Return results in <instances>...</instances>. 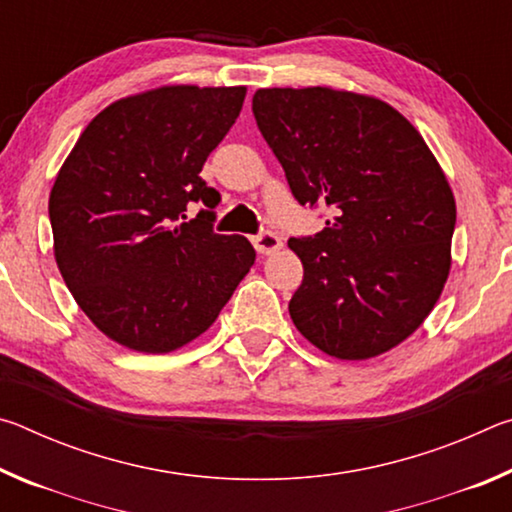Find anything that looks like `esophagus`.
I'll return each mask as SVG.
<instances>
[{"label":"esophagus","instance_id":"34e87169","mask_svg":"<svg viewBox=\"0 0 512 512\" xmlns=\"http://www.w3.org/2000/svg\"><path fill=\"white\" fill-rule=\"evenodd\" d=\"M253 246L257 248L259 255H273L282 248V239L277 237L275 232L262 230V232H257V235H253Z\"/></svg>","mask_w":512,"mask_h":512}]
</instances>
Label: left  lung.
Instances as JSON below:
<instances>
[{
  "instance_id": "1",
  "label": "left lung",
  "mask_w": 512,
  "mask_h": 512,
  "mask_svg": "<svg viewBox=\"0 0 512 512\" xmlns=\"http://www.w3.org/2000/svg\"><path fill=\"white\" fill-rule=\"evenodd\" d=\"M253 115L300 205L332 210L291 237L305 266L293 325L336 359H370L411 336L449 275L456 203L440 164L388 103L332 88L257 90Z\"/></svg>"
}]
</instances>
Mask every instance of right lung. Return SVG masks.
<instances>
[{
  "instance_id": "obj_1",
  "label": "right lung",
  "mask_w": 512,
  "mask_h": 512,
  "mask_svg": "<svg viewBox=\"0 0 512 512\" xmlns=\"http://www.w3.org/2000/svg\"><path fill=\"white\" fill-rule=\"evenodd\" d=\"M246 88L169 85L115 101L81 133L49 196L60 275L103 334L137 352L194 341L255 264L246 237L216 235L221 194L203 164ZM206 207L185 222L186 205Z\"/></svg>"
}]
</instances>
